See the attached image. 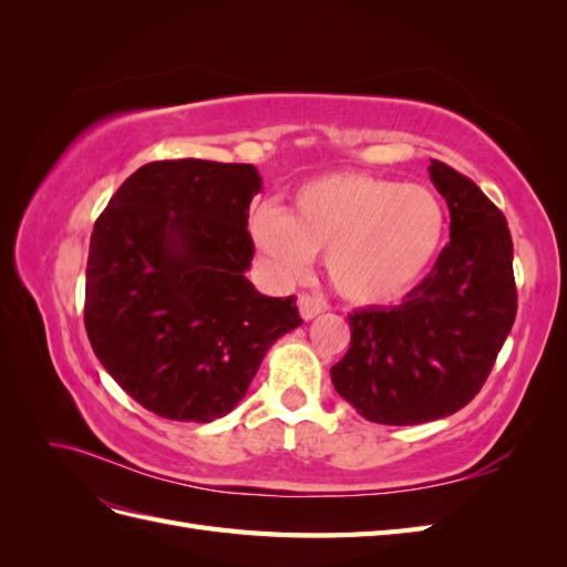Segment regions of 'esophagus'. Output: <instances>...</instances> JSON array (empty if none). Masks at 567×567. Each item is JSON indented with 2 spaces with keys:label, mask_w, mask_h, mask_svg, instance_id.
Instances as JSON below:
<instances>
[{
  "label": "esophagus",
  "mask_w": 567,
  "mask_h": 567,
  "mask_svg": "<svg viewBox=\"0 0 567 567\" xmlns=\"http://www.w3.org/2000/svg\"><path fill=\"white\" fill-rule=\"evenodd\" d=\"M298 307H300V317L305 321H310V319H315L317 315L323 312V302L319 298H312V296H300Z\"/></svg>",
  "instance_id": "34e87169"
}]
</instances>
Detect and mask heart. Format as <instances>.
I'll return each mask as SVG.
<instances>
[{
	"label": "heart",
	"mask_w": 567,
	"mask_h": 567,
	"mask_svg": "<svg viewBox=\"0 0 567 567\" xmlns=\"http://www.w3.org/2000/svg\"><path fill=\"white\" fill-rule=\"evenodd\" d=\"M255 250L274 277L305 274L326 255L338 293L359 305L406 296L431 269L447 231V215L431 188L354 173L305 182L288 215L274 205L248 225Z\"/></svg>",
	"instance_id": "1"
}]
</instances>
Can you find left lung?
Segmentation results:
<instances>
[{
  "label": "left lung",
  "mask_w": 567,
  "mask_h": 567,
  "mask_svg": "<svg viewBox=\"0 0 567 567\" xmlns=\"http://www.w3.org/2000/svg\"><path fill=\"white\" fill-rule=\"evenodd\" d=\"M427 173L447 200L450 244L402 305L348 317L350 350L331 369L340 398L383 425L437 421L466 406L518 310L506 217L454 167L431 161Z\"/></svg>",
  "instance_id": "obj_1"
}]
</instances>
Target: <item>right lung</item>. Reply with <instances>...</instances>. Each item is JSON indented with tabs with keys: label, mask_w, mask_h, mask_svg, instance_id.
<instances>
[{
	"label": "right lung",
	"mask_w": 567,
	"mask_h": 567,
	"mask_svg": "<svg viewBox=\"0 0 567 567\" xmlns=\"http://www.w3.org/2000/svg\"><path fill=\"white\" fill-rule=\"evenodd\" d=\"M260 188L255 165L156 161L96 219L84 329L101 367L153 414L227 416L267 350L302 323L296 296L269 298L246 279Z\"/></svg>",
	"instance_id": "obj_1"
}]
</instances>
